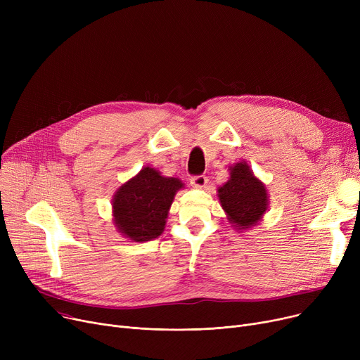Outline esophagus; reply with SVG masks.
<instances>
[{
    "label": "esophagus",
    "instance_id": "obj_1",
    "mask_svg": "<svg viewBox=\"0 0 360 360\" xmlns=\"http://www.w3.org/2000/svg\"><path fill=\"white\" fill-rule=\"evenodd\" d=\"M207 184H209V179L204 175H195L191 178V185L194 188H204Z\"/></svg>",
    "mask_w": 360,
    "mask_h": 360
}]
</instances>
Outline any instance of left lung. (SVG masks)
<instances>
[{"mask_svg":"<svg viewBox=\"0 0 360 360\" xmlns=\"http://www.w3.org/2000/svg\"><path fill=\"white\" fill-rule=\"evenodd\" d=\"M219 200L238 229L257 224L269 205L266 186L243 162L231 167V179L219 188Z\"/></svg>","mask_w":360,"mask_h":360,"instance_id":"8db88e82","label":"left lung"}]
</instances>
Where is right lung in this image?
Segmentation results:
<instances>
[{
	"label": "right lung",
	"instance_id": "obj_1",
	"mask_svg": "<svg viewBox=\"0 0 360 360\" xmlns=\"http://www.w3.org/2000/svg\"><path fill=\"white\" fill-rule=\"evenodd\" d=\"M182 185L176 178L162 176L153 167L141 169L113 197V217L120 232L136 242L158 238L165 229L167 212Z\"/></svg>",
	"mask_w": 360,
	"mask_h": 360
}]
</instances>
